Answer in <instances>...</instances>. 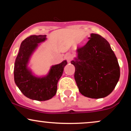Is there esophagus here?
I'll return each mask as SVG.
<instances>
[{
    "instance_id": "34e87169",
    "label": "esophagus",
    "mask_w": 131,
    "mask_h": 131,
    "mask_svg": "<svg viewBox=\"0 0 131 131\" xmlns=\"http://www.w3.org/2000/svg\"><path fill=\"white\" fill-rule=\"evenodd\" d=\"M65 58L66 59H67V61L68 63H70L71 61V60H72V57H71V55H67L65 56Z\"/></svg>"
}]
</instances>
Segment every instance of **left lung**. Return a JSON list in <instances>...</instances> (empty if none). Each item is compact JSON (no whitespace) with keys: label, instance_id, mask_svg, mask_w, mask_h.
<instances>
[{"label":"left lung","instance_id":"obj_1","mask_svg":"<svg viewBox=\"0 0 131 131\" xmlns=\"http://www.w3.org/2000/svg\"><path fill=\"white\" fill-rule=\"evenodd\" d=\"M86 44L77 49L78 57L71 61L75 67L74 79L85 97L100 99L110 94L120 76L118 60L108 42L91 34Z\"/></svg>","mask_w":131,"mask_h":131}]
</instances>
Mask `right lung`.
Here are the masks:
<instances>
[{
	"instance_id": "add662e5",
	"label": "right lung",
	"mask_w": 131,
	"mask_h": 131,
	"mask_svg": "<svg viewBox=\"0 0 131 131\" xmlns=\"http://www.w3.org/2000/svg\"><path fill=\"white\" fill-rule=\"evenodd\" d=\"M46 39V35H33L27 37L21 43L14 66L15 82L24 95L32 100L45 101L56 94L57 83L63 73L67 61L52 66L49 74L42 78L31 74L27 63L38 43Z\"/></svg>"
}]
</instances>
